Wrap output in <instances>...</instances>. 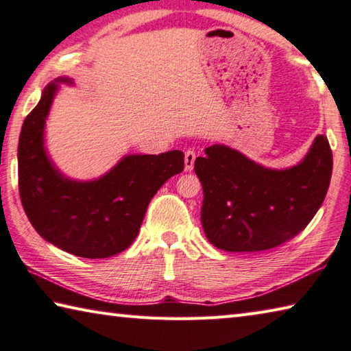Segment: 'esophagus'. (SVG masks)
<instances>
[{"label": "esophagus", "mask_w": 351, "mask_h": 351, "mask_svg": "<svg viewBox=\"0 0 351 351\" xmlns=\"http://www.w3.org/2000/svg\"><path fill=\"white\" fill-rule=\"evenodd\" d=\"M195 159H197V153H195L193 150H187L186 154H184V169H186L187 171L192 170Z\"/></svg>", "instance_id": "obj_1"}]
</instances>
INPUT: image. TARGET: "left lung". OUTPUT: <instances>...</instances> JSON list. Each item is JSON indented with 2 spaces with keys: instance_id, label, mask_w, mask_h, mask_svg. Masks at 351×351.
Returning <instances> with one entry per match:
<instances>
[{
  "instance_id": "8db88e82",
  "label": "left lung",
  "mask_w": 351,
  "mask_h": 351,
  "mask_svg": "<svg viewBox=\"0 0 351 351\" xmlns=\"http://www.w3.org/2000/svg\"><path fill=\"white\" fill-rule=\"evenodd\" d=\"M204 153L195 161L204 193L201 224L221 251L258 252L282 245L306 228L328 192L332 154L324 134L288 169L265 167L223 144Z\"/></svg>"
}]
</instances>
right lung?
<instances>
[{"instance_id":"obj_1","label":"right lung","mask_w":351,"mask_h":351,"mask_svg":"<svg viewBox=\"0 0 351 351\" xmlns=\"http://www.w3.org/2000/svg\"><path fill=\"white\" fill-rule=\"evenodd\" d=\"M58 83L74 82L69 77L51 82L21 127V203L34 229L46 241L77 257H111L134 241L154 193L184 170V153L127 154L96 180L68 178L52 162L45 147L46 119Z\"/></svg>"}]
</instances>
